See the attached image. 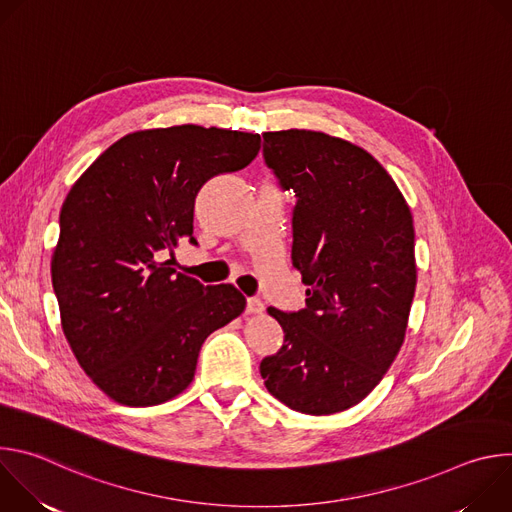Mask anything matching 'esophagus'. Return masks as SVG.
Listing matches in <instances>:
<instances>
[{"label":"esophagus","instance_id":"34e87169","mask_svg":"<svg viewBox=\"0 0 512 512\" xmlns=\"http://www.w3.org/2000/svg\"><path fill=\"white\" fill-rule=\"evenodd\" d=\"M263 302L259 298H247V314H261Z\"/></svg>","mask_w":512,"mask_h":512}]
</instances>
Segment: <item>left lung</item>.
Returning a JSON list of instances; mask_svg holds the SVG:
<instances>
[{
	"mask_svg": "<svg viewBox=\"0 0 512 512\" xmlns=\"http://www.w3.org/2000/svg\"><path fill=\"white\" fill-rule=\"evenodd\" d=\"M263 160L298 202L291 263L306 308L267 312L283 346L259 364L289 409L330 415L367 397L393 364L415 294V231L387 170L358 145L320 131L263 133Z\"/></svg>",
	"mask_w": 512,
	"mask_h": 512,
	"instance_id": "obj_1",
	"label": "left lung"
}]
</instances>
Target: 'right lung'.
<instances>
[{"mask_svg": "<svg viewBox=\"0 0 512 512\" xmlns=\"http://www.w3.org/2000/svg\"><path fill=\"white\" fill-rule=\"evenodd\" d=\"M259 133L176 125L107 148L60 210L52 287L64 336L113 401L148 407L194 379L202 342L245 310L231 283L202 285L164 261L190 241L198 190L249 166Z\"/></svg>", "mask_w": 512, "mask_h": 512, "instance_id": "obj_1", "label": "right lung"}]
</instances>
